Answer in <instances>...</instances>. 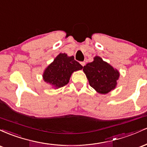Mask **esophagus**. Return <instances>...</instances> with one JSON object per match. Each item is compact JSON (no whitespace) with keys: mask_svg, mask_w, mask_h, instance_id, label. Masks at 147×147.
I'll return each instance as SVG.
<instances>
[{"mask_svg":"<svg viewBox=\"0 0 147 147\" xmlns=\"http://www.w3.org/2000/svg\"><path fill=\"white\" fill-rule=\"evenodd\" d=\"M80 63H81V65H82V66H84V65H85V62L84 61H82V62H80Z\"/></svg>","mask_w":147,"mask_h":147,"instance_id":"1","label":"esophagus"}]
</instances>
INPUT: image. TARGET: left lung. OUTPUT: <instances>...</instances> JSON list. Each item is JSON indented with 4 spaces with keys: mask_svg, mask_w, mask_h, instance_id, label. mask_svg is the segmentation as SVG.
Returning <instances> with one entry per match:
<instances>
[{
    "mask_svg": "<svg viewBox=\"0 0 147 147\" xmlns=\"http://www.w3.org/2000/svg\"><path fill=\"white\" fill-rule=\"evenodd\" d=\"M83 70L90 86L99 93L106 94L115 88L119 72L101 57H94L93 61L84 65Z\"/></svg>",
    "mask_w": 147,
    "mask_h": 147,
    "instance_id": "left-lung-1",
    "label": "left lung"
}]
</instances>
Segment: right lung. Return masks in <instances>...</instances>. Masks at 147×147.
Returning <instances> with one entry per match:
<instances>
[{
  "instance_id": "add662e5",
  "label": "right lung",
  "mask_w": 147,
  "mask_h": 147,
  "mask_svg": "<svg viewBox=\"0 0 147 147\" xmlns=\"http://www.w3.org/2000/svg\"><path fill=\"white\" fill-rule=\"evenodd\" d=\"M83 66L75 60L73 56L60 53L47 67L43 75V80L55 88L63 87L69 82L73 72L82 70Z\"/></svg>"
}]
</instances>
